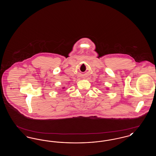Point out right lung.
Listing matches in <instances>:
<instances>
[{"mask_svg": "<svg viewBox=\"0 0 156 156\" xmlns=\"http://www.w3.org/2000/svg\"><path fill=\"white\" fill-rule=\"evenodd\" d=\"M64 88H63V89H64Z\"/></svg>", "mask_w": 156, "mask_h": 156, "instance_id": "obj_1", "label": "right lung"}]
</instances>
